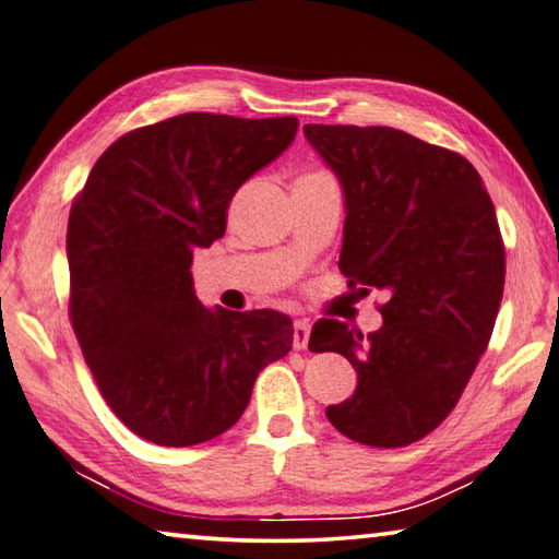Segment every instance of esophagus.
Returning a JSON list of instances; mask_svg holds the SVG:
<instances>
[{
  "mask_svg": "<svg viewBox=\"0 0 559 559\" xmlns=\"http://www.w3.org/2000/svg\"><path fill=\"white\" fill-rule=\"evenodd\" d=\"M308 340H310V322L296 320V324H293V347L308 349Z\"/></svg>",
  "mask_w": 559,
  "mask_h": 559,
  "instance_id": "34e87169",
  "label": "esophagus"
}]
</instances>
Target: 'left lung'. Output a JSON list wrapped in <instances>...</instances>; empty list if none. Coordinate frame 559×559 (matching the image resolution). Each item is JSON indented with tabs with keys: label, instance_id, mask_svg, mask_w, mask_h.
Wrapping results in <instances>:
<instances>
[{
	"label": "left lung",
	"instance_id": "8db88e82",
	"mask_svg": "<svg viewBox=\"0 0 559 559\" xmlns=\"http://www.w3.org/2000/svg\"><path fill=\"white\" fill-rule=\"evenodd\" d=\"M302 131L344 188L340 271L349 288L389 293L367 337L314 322L310 352H340L357 371L328 418L354 442L405 448L448 418L489 347L506 281L493 202L464 156L401 129Z\"/></svg>",
	"mask_w": 559,
	"mask_h": 559
}]
</instances>
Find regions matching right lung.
<instances>
[{
    "label": "right lung",
    "instance_id": "right-lung-1",
    "mask_svg": "<svg viewBox=\"0 0 559 559\" xmlns=\"http://www.w3.org/2000/svg\"><path fill=\"white\" fill-rule=\"evenodd\" d=\"M296 131V117L188 111L119 136L75 195L70 324L103 399L139 438H217L247 411L259 371L290 352L288 314L207 310L190 266L225 237L241 182Z\"/></svg>",
    "mask_w": 559,
    "mask_h": 559
}]
</instances>
